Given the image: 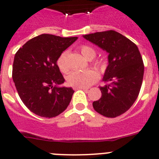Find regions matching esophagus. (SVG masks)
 Listing matches in <instances>:
<instances>
[{"mask_svg":"<svg viewBox=\"0 0 159 159\" xmlns=\"http://www.w3.org/2000/svg\"><path fill=\"white\" fill-rule=\"evenodd\" d=\"M79 89H82V90H87V88L84 87H74V90H79Z\"/></svg>","mask_w":159,"mask_h":159,"instance_id":"obj_1","label":"esophagus"}]
</instances>
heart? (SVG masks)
<instances>
[{
	"instance_id": "obj_1",
	"label": "heart",
	"mask_w": 159,
	"mask_h": 159,
	"mask_svg": "<svg viewBox=\"0 0 159 159\" xmlns=\"http://www.w3.org/2000/svg\"><path fill=\"white\" fill-rule=\"evenodd\" d=\"M80 50L83 56L88 60H92L96 55V51L94 48L89 45H82L80 47ZM92 65L100 70H103L105 68L104 61H94L92 63ZM58 68L62 73H67L70 70L68 61H67V52L64 51L58 57L57 61ZM99 78V74L97 70L93 69L82 70V71H73L67 77V81L70 85L74 87H89L94 83L96 82Z\"/></svg>"
}]
</instances>
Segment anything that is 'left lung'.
<instances>
[{"mask_svg":"<svg viewBox=\"0 0 159 159\" xmlns=\"http://www.w3.org/2000/svg\"><path fill=\"white\" fill-rule=\"evenodd\" d=\"M108 53L109 64L100 87L102 96L93 102L94 109L106 117L127 112L139 95L144 76V63L136 44L113 30L83 35Z\"/></svg>","mask_w":159,"mask_h":159,"instance_id":"8db88e82","label":"left lung"}]
</instances>
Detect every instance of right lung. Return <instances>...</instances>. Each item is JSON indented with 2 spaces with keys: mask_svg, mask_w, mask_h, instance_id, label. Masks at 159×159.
I'll return each instance as SVG.
<instances>
[{
  "mask_svg": "<svg viewBox=\"0 0 159 159\" xmlns=\"http://www.w3.org/2000/svg\"><path fill=\"white\" fill-rule=\"evenodd\" d=\"M77 39L42 34L31 39L15 53L12 78L20 98L33 113L52 118L68 106L75 91L58 86L65 80L57 61Z\"/></svg>",
  "mask_w": 159,
  "mask_h": 159,
  "instance_id": "add662e5",
  "label": "right lung"
}]
</instances>
